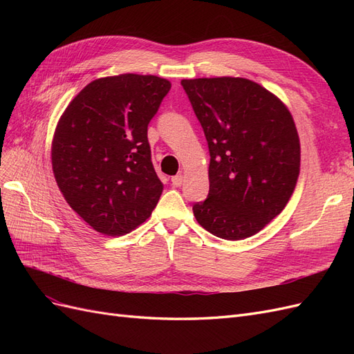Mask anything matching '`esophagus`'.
Returning a JSON list of instances; mask_svg holds the SVG:
<instances>
[{
	"instance_id": "esophagus-1",
	"label": "esophagus",
	"mask_w": 354,
	"mask_h": 354,
	"mask_svg": "<svg viewBox=\"0 0 354 354\" xmlns=\"http://www.w3.org/2000/svg\"><path fill=\"white\" fill-rule=\"evenodd\" d=\"M171 185H173L174 187H180L181 185H183V176H181V174L174 176L173 178H171Z\"/></svg>"
}]
</instances>
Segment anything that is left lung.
<instances>
[{
	"label": "left lung",
	"mask_w": 354,
	"mask_h": 354,
	"mask_svg": "<svg viewBox=\"0 0 354 354\" xmlns=\"http://www.w3.org/2000/svg\"><path fill=\"white\" fill-rule=\"evenodd\" d=\"M209 151V194L194 214L214 236L239 241L279 216L299 176V140L286 106L245 78L183 80Z\"/></svg>",
	"instance_id": "1"
}]
</instances>
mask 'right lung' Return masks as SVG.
<instances>
[{"label": "right lung", "instance_id": "1", "mask_svg": "<svg viewBox=\"0 0 354 354\" xmlns=\"http://www.w3.org/2000/svg\"><path fill=\"white\" fill-rule=\"evenodd\" d=\"M171 88L153 75L90 82L62 115L51 146L57 186L71 208L108 236L146 221L162 194L147 125Z\"/></svg>", "mask_w": 354, "mask_h": 354}]
</instances>
